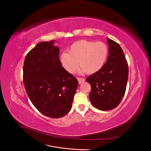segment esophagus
<instances>
[{"label":"esophagus","mask_w":151,"mask_h":151,"mask_svg":"<svg viewBox=\"0 0 151 151\" xmlns=\"http://www.w3.org/2000/svg\"><path fill=\"white\" fill-rule=\"evenodd\" d=\"M77 80H78L79 84L83 83H84V82L85 81V79H84V78H80V77H79V78H77Z\"/></svg>","instance_id":"obj_1"}]
</instances>
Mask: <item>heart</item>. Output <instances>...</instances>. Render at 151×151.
<instances>
[{
    "label": "heart",
    "instance_id": "b5f03b06",
    "mask_svg": "<svg viewBox=\"0 0 151 151\" xmlns=\"http://www.w3.org/2000/svg\"><path fill=\"white\" fill-rule=\"evenodd\" d=\"M108 53V47L104 42L81 40L70 45L68 53H62L59 60L62 67L70 74L75 72L79 62V72L91 75L102 69Z\"/></svg>",
    "mask_w": 151,
    "mask_h": 151
}]
</instances>
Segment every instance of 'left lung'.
<instances>
[{
	"label": "left lung",
	"mask_w": 151,
	"mask_h": 151,
	"mask_svg": "<svg viewBox=\"0 0 151 151\" xmlns=\"http://www.w3.org/2000/svg\"><path fill=\"white\" fill-rule=\"evenodd\" d=\"M109 53L102 69L87 77L91 84V103L100 110H110L116 108L124 96L129 67L125 54L119 44L107 38Z\"/></svg>",
	"instance_id": "obj_1"
}]
</instances>
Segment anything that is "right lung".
Instances as JSON below:
<instances>
[{
    "mask_svg": "<svg viewBox=\"0 0 151 151\" xmlns=\"http://www.w3.org/2000/svg\"><path fill=\"white\" fill-rule=\"evenodd\" d=\"M55 42H40L26 55L23 82L35 107L45 116L58 118L71 109L78 81L61 65Z\"/></svg>",
    "mask_w": 151,
    "mask_h": 151,
    "instance_id": "obj_1",
    "label": "right lung"
}]
</instances>
